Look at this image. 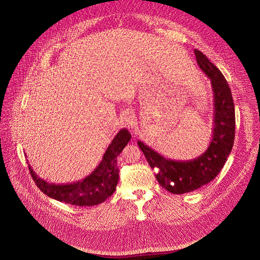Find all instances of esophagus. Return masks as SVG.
I'll return each mask as SVG.
<instances>
[{
  "label": "esophagus",
  "instance_id": "esophagus-1",
  "mask_svg": "<svg viewBox=\"0 0 260 260\" xmlns=\"http://www.w3.org/2000/svg\"><path fill=\"white\" fill-rule=\"evenodd\" d=\"M124 122L126 123V125L129 127V128H135V126H136V116H135V114L133 113V112H131V111H127V112H125V114H124Z\"/></svg>",
  "mask_w": 260,
  "mask_h": 260
}]
</instances>
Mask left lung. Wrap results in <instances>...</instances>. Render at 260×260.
Returning <instances> with one entry per match:
<instances>
[{
  "instance_id": "8db88e82",
  "label": "left lung",
  "mask_w": 260,
  "mask_h": 260,
  "mask_svg": "<svg viewBox=\"0 0 260 260\" xmlns=\"http://www.w3.org/2000/svg\"><path fill=\"white\" fill-rule=\"evenodd\" d=\"M202 72L210 79L213 93V126L206 150L196 158L176 160L166 158L138 140L150 168L162 188L173 194L194 191L212 181L222 169L232 151L235 139V107L229 84L221 72L198 50H194Z\"/></svg>"
}]
</instances>
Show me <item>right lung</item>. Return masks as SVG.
Segmentation results:
<instances>
[{
	"label": "right lung",
	"instance_id": "obj_1",
	"mask_svg": "<svg viewBox=\"0 0 260 260\" xmlns=\"http://www.w3.org/2000/svg\"><path fill=\"white\" fill-rule=\"evenodd\" d=\"M130 139L129 131L125 128L121 129L110 143L99 166L90 175L76 183L50 184L40 178L30 165L28 167L37 186L49 197L72 205H98L107 200L116 190L119 181L117 157Z\"/></svg>",
	"mask_w": 260,
	"mask_h": 260
}]
</instances>
